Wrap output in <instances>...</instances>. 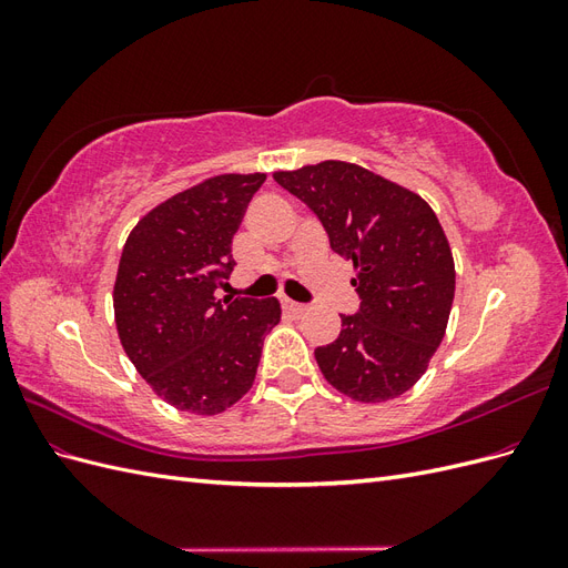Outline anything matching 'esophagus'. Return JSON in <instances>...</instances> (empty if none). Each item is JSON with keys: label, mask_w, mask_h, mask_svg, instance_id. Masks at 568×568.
I'll return each mask as SVG.
<instances>
[{"label": "esophagus", "mask_w": 568, "mask_h": 568, "mask_svg": "<svg viewBox=\"0 0 568 568\" xmlns=\"http://www.w3.org/2000/svg\"><path fill=\"white\" fill-rule=\"evenodd\" d=\"M282 307H284L286 313H291V315H303V313H305V305H303V303L288 301V298H282Z\"/></svg>", "instance_id": "obj_1"}]
</instances>
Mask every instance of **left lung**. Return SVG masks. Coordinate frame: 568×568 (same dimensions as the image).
I'll list each match as a JSON object with an SVG mask.
<instances>
[{
    "label": "left lung",
    "mask_w": 568,
    "mask_h": 568,
    "mask_svg": "<svg viewBox=\"0 0 568 568\" xmlns=\"http://www.w3.org/2000/svg\"><path fill=\"white\" fill-rule=\"evenodd\" d=\"M274 182L355 265L357 313L341 315L338 338L315 351L324 379L359 403L398 398L426 372L455 298L453 253L432 205L343 161L274 173Z\"/></svg>",
    "instance_id": "8db88e82"
}]
</instances>
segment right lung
<instances>
[{"label": "right lung", "mask_w": 568, "mask_h": 568, "mask_svg": "<svg viewBox=\"0 0 568 568\" xmlns=\"http://www.w3.org/2000/svg\"><path fill=\"white\" fill-rule=\"evenodd\" d=\"M265 175H217L168 199L130 232L113 286L118 336L165 403L217 415L253 386L277 298H217L232 236Z\"/></svg>", "instance_id": "1"}]
</instances>
